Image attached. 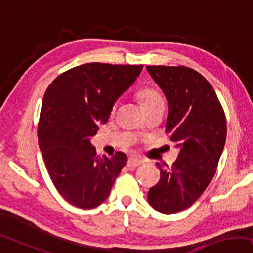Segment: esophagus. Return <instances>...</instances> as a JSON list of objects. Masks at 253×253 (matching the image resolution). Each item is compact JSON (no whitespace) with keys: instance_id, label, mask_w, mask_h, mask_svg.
Wrapping results in <instances>:
<instances>
[{"instance_id":"obj_1","label":"esophagus","mask_w":253,"mask_h":253,"mask_svg":"<svg viewBox=\"0 0 253 253\" xmlns=\"http://www.w3.org/2000/svg\"><path fill=\"white\" fill-rule=\"evenodd\" d=\"M142 163H143V161H142V159H140V158L130 157V158L127 161V166L129 167V169H133V167L140 166Z\"/></svg>"}]
</instances>
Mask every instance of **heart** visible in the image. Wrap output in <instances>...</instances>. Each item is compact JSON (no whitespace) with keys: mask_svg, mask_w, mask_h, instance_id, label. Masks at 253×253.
<instances>
[{"mask_svg":"<svg viewBox=\"0 0 253 253\" xmlns=\"http://www.w3.org/2000/svg\"><path fill=\"white\" fill-rule=\"evenodd\" d=\"M138 98H140L142 108H150V106L158 105V104H165L163 95L159 92L156 88L145 87L138 91Z\"/></svg>","mask_w":253,"mask_h":253,"instance_id":"b5f03b06","label":"heart"}]
</instances>
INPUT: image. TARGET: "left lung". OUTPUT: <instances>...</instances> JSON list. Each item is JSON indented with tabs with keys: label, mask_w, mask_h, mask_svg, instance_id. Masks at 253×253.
I'll list each match as a JSON object with an SVG mask.
<instances>
[{
	"label": "left lung",
	"mask_w": 253,
	"mask_h": 253,
	"mask_svg": "<svg viewBox=\"0 0 253 253\" xmlns=\"http://www.w3.org/2000/svg\"><path fill=\"white\" fill-rule=\"evenodd\" d=\"M147 70L166 96V133L179 149L172 166L157 163L161 180L148 201L156 211L173 214L193 205L214 176L226 142V117L213 87L197 71L163 65Z\"/></svg>",
	"instance_id": "obj_1"
}]
</instances>
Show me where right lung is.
Instances as JSON below:
<instances>
[{
  "mask_svg": "<svg viewBox=\"0 0 253 253\" xmlns=\"http://www.w3.org/2000/svg\"><path fill=\"white\" fill-rule=\"evenodd\" d=\"M142 67L84 64L57 77L45 91L39 145L56 189L77 208L102 204L126 165L124 152L99 157L90 137L98 124L108 122L115 102L134 84Z\"/></svg>",
  "mask_w": 253,
  "mask_h": 253,
  "instance_id": "1",
  "label": "right lung"
}]
</instances>
